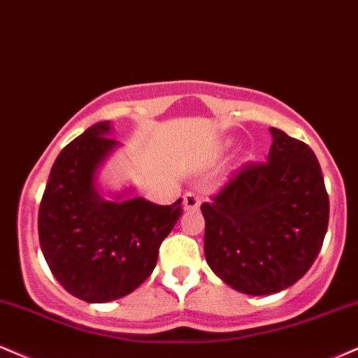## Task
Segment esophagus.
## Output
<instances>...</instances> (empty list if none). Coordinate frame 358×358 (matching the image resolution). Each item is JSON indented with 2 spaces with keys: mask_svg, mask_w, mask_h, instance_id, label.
<instances>
[{
  "mask_svg": "<svg viewBox=\"0 0 358 358\" xmlns=\"http://www.w3.org/2000/svg\"><path fill=\"white\" fill-rule=\"evenodd\" d=\"M201 206V196L197 192H187L184 196V209L187 211H194V209H199Z\"/></svg>",
  "mask_w": 358,
  "mask_h": 358,
  "instance_id": "esophagus-1",
  "label": "esophagus"
}]
</instances>
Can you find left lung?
Returning <instances> with one entry per match:
<instances>
[{"instance_id": "obj_1", "label": "left lung", "mask_w": 358, "mask_h": 358, "mask_svg": "<svg viewBox=\"0 0 358 358\" xmlns=\"http://www.w3.org/2000/svg\"><path fill=\"white\" fill-rule=\"evenodd\" d=\"M264 162H246L201 204L211 270L246 295L296 283L320 253L330 201L310 145L271 127Z\"/></svg>"}]
</instances>
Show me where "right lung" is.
Returning a JSON list of instances; mask_svg holds the SVG:
<instances>
[{"label": "right lung", "instance_id": "add662e5", "mask_svg": "<svg viewBox=\"0 0 358 358\" xmlns=\"http://www.w3.org/2000/svg\"><path fill=\"white\" fill-rule=\"evenodd\" d=\"M108 132L110 120L99 122L63 147L38 211L50 270L66 292L88 303L117 300L144 283L182 214V199L159 206L142 197H100L95 172L117 145Z\"/></svg>", "mask_w": 358, "mask_h": 358}]
</instances>
